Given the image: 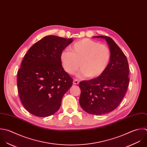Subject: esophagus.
<instances>
[{"mask_svg": "<svg viewBox=\"0 0 147 147\" xmlns=\"http://www.w3.org/2000/svg\"><path fill=\"white\" fill-rule=\"evenodd\" d=\"M79 80H77V79H74V81H73V84L74 85H78L79 84Z\"/></svg>", "mask_w": 147, "mask_h": 147, "instance_id": "34e87169", "label": "esophagus"}]
</instances>
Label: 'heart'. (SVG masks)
<instances>
[{"mask_svg":"<svg viewBox=\"0 0 147 147\" xmlns=\"http://www.w3.org/2000/svg\"><path fill=\"white\" fill-rule=\"evenodd\" d=\"M69 50H65L60 55L61 61L66 72L73 74L80 67L79 77L94 78L101 75L111 61L109 48L103 44L85 38L74 43Z\"/></svg>","mask_w":147,"mask_h":147,"instance_id":"heart-1","label":"heart"}]
</instances>
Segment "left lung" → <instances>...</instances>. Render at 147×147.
Wrapping results in <instances>:
<instances>
[{"label": "left lung", "mask_w": 147, "mask_h": 147, "mask_svg": "<svg viewBox=\"0 0 147 147\" xmlns=\"http://www.w3.org/2000/svg\"><path fill=\"white\" fill-rule=\"evenodd\" d=\"M107 42L111 53V61L100 76L80 82V104L87 113L101 115L114 111L124 98L128 86L129 65L127 57L110 37L96 36Z\"/></svg>", "instance_id": "obj_1"}]
</instances>
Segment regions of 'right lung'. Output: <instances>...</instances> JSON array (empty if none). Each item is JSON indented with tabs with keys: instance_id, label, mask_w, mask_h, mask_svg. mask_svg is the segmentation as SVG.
I'll use <instances>...</instances> for the list:
<instances>
[{
	"instance_id": "obj_1",
	"label": "right lung",
	"mask_w": 147,
	"mask_h": 147,
	"mask_svg": "<svg viewBox=\"0 0 147 147\" xmlns=\"http://www.w3.org/2000/svg\"><path fill=\"white\" fill-rule=\"evenodd\" d=\"M73 41L72 38L46 36L26 54L18 71L17 86L23 107L32 115L47 117L59 109L73 82L63 69L60 55Z\"/></svg>"
}]
</instances>
